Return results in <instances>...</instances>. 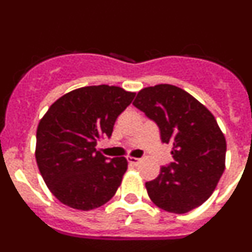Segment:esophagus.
I'll list each match as a JSON object with an SVG mask.
<instances>
[{
    "label": "esophagus",
    "instance_id": "obj_1",
    "mask_svg": "<svg viewBox=\"0 0 252 252\" xmlns=\"http://www.w3.org/2000/svg\"><path fill=\"white\" fill-rule=\"evenodd\" d=\"M127 161L130 162L131 165H139L140 162H141V159H139V158H133V157H127Z\"/></svg>",
    "mask_w": 252,
    "mask_h": 252
}]
</instances>
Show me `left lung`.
Listing matches in <instances>:
<instances>
[{
  "label": "left lung",
  "mask_w": 252,
  "mask_h": 252,
  "mask_svg": "<svg viewBox=\"0 0 252 252\" xmlns=\"http://www.w3.org/2000/svg\"><path fill=\"white\" fill-rule=\"evenodd\" d=\"M133 106L157 122L161 141L173 146L174 162L145 183L155 206L187 213L211 197L222 177L226 139L215 116L179 87L158 84L137 93Z\"/></svg>",
  "instance_id": "left-lung-1"
}]
</instances>
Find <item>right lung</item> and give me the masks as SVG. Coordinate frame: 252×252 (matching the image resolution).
<instances>
[{"mask_svg": "<svg viewBox=\"0 0 252 252\" xmlns=\"http://www.w3.org/2000/svg\"><path fill=\"white\" fill-rule=\"evenodd\" d=\"M133 97L135 93L120 87H82L62 95L40 120L37 168L60 203L91 211L115 195L127 170V160H110L95 145L112 135L116 119Z\"/></svg>", "mask_w": 252, "mask_h": 252, "instance_id": "right-lung-1", "label": "right lung"}]
</instances>
